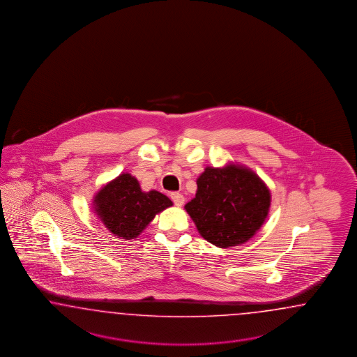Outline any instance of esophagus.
Instances as JSON below:
<instances>
[{"mask_svg":"<svg viewBox=\"0 0 357 357\" xmlns=\"http://www.w3.org/2000/svg\"><path fill=\"white\" fill-rule=\"evenodd\" d=\"M170 197H172V200L174 202V204L176 206H182L184 204V196L182 194H179V192H173V194L170 195Z\"/></svg>","mask_w":357,"mask_h":357,"instance_id":"obj_1","label":"esophagus"}]
</instances>
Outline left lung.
Returning <instances> with one entry per match:
<instances>
[{"instance_id": "obj_1", "label": "left lung", "mask_w": 357, "mask_h": 357, "mask_svg": "<svg viewBox=\"0 0 357 357\" xmlns=\"http://www.w3.org/2000/svg\"><path fill=\"white\" fill-rule=\"evenodd\" d=\"M194 199L184 209L200 236L217 248L248 242L266 221L271 206L268 187L245 166L206 167Z\"/></svg>"}]
</instances>
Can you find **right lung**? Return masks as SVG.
Segmentation results:
<instances>
[{"instance_id":"obj_1","label":"right lung","mask_w":357,"mask_h":357,"mask_svg":"<svg viewBox=\"0 0 357 357\" xmlns=\"http://www.w3.org/2000/svg\"><path fill=\"white\" fill-rule=\"evenodd\" d=\"M93 204L98 217L112 234L135 239L157 213L173 206V202L154 190L141 191L139 181L124 173L103 185L94 196Z\"/></svg>"}]
</instances>
